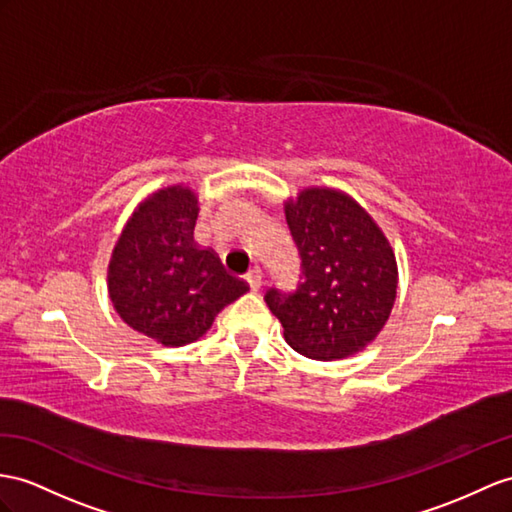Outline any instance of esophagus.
Returning a JSON list of instances; mask_svg holds the SVG:
<instances>
[{
    "instance_id": "esophagus-1",
    "label": "esophagus",
    "mask_w": 512,
    "mask_h": 512,
    "mask_svg": "<svg viewBox=\"0 0 512 512\" xmlns=\"http://www.w3.org/2000/svg\"><path fill=\"white\" fill-rule=\"evenodd\" d=\"M245 280H247V284H249V289H252V291L256 293V291H260V286H263V271H260L258 267H254L252 271L247 273Z\"/></svg>"
}]
</instances>
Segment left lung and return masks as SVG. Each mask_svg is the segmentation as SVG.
Instances as JSON below:
<instances>
[{
	"label": "left lung",
	"mask_w": 512,
	"mask_h": 512,
	"mask_svg": "<svg viewBox=\"0 0 512 512\" xmlns=\"http://www.w3.org/2000/svg\"><path fill=\"white\" fill-rule=\"evenodd\" d=\"M302 258L293 293L265 302L295 352L339 360L363 352L389 321L397 297L395 252L367 210L332 186H306L284 202Z\"/></svg>",
	"instance_id": "left-lung-1"
}]
</instances>
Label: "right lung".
<instances>
[{"label": "right lung", "instance_id": "right-lung-1", "mask_svg": "<svg viewBox=\"0 0 512 512\" xmlns=\"http://www.w3.org/2000/svg\"><path fill=\"white\" fill-rule=\"evenodd\" d=\"M197 215L191 186H162L134 208L108 260L117 315L165 347L202 339L221 310L249 291L215 249L193 241Z\"/></svg>", "mask_w": 512, "mask_h": 512}]
</instances>
